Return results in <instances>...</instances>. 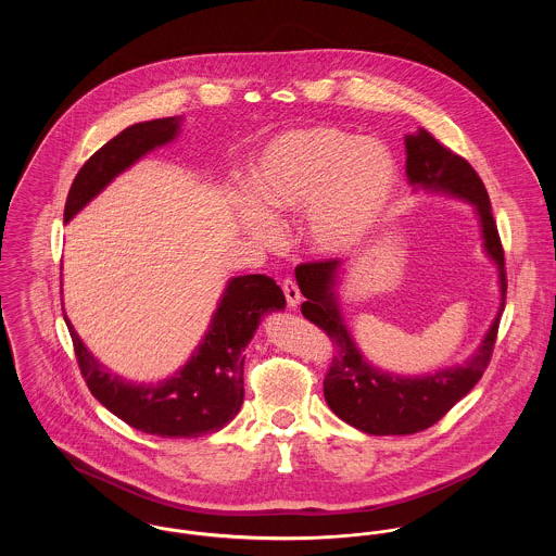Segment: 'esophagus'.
I'll list each match as a JSON object with an SVG mask.
<instances>
[{
  "label": "esophagus",
  "mask_w": 556,
  "mask_h": 556,
  "mask_svg": "<svg viewBox=\"0 0 556 556\" xmlns=\"http://www.w3.org/2000/svg\"><path fill=\"white\" fill-rule=\"evenodd\" d=\"M280 289H282V293H285V300H287L289 308H295V306L300 304V300H302L298 282H295L293 278H285V280L280 282Z\"/></svg>",
  "instance_id": "obj_1"
}]
</instances>
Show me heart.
Segmentation results:
<instances>
[{"label":"heart","instance_id":"1","mask_svg":"<svg viewBox=\"0 0 556 556\" xmlns=\"http://www.w3.org/2000/svg\"><path fill=\"white\" fill-rule=\"evenodd\" d=\"M396 188V164L375 141L336 126H313L276 137L254 166L252 190L276 214L308 210L306 233L318 250L342 254L375 229ZM258 203L239 205L245 229L263 241L278 236Z\"/></svg>","mask_w":556,"mask_h":556}]
</instances>
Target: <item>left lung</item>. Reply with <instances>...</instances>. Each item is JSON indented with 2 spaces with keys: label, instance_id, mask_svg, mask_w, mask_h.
Instances as JSON below:
<instances>
[{
  "label": "left lung",
  "instance_id": "left-lung-1",
  "mask_svg": "<svg viewBox=\"0 0 556 556\" xmlns=\"http://www.w3.org/2000/svg\"><path fill=\"white\" fill-rule=\"evenodd\" d=\"M406 175L421 188L443 190L471 201L481 220L485 252L498 265L501 311L488 329L481 346L467 366L439 370L428 377L404 379L370 366L357 351L336 304L338 258L300 263L295 278L306 302L302 315L331 338V364L323 379V394L329 408L353 428L368 434H415L437 424L460 397L467 396L485 372L505 308L507 276L503 243L496 231L490 199L476 168L430 132L419 130L406 137Z\"/></svg>",
  "mask_w": 556,
  "mask_h": 556
}]
</instances>
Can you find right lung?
I'll return each instance as SVG.
<instances>
[{"label": "right lung", "mask_w": 556, "mask_h": 556, "mask_svg": "<svg viewBox=\"0 0 556 556\" xmlns=\"http://www.w3.org/2000/svg\"><path fill=\"white\" fill-rule=\"evenodd\" d=\"M179 119L164 117L135 124L104 143L80 166L64 210L68 223L115 175L154 148L173 141ZM285 308L280 287L263 276H238L229 282L210 331L190 362L156 386L126 383L111 375L83 346L66 318L80 375L102 406L128 426L166 439H194L225 428L243 402V349L261 318Z\"/></svg>", "instance_id": "1"}]
</instances>
